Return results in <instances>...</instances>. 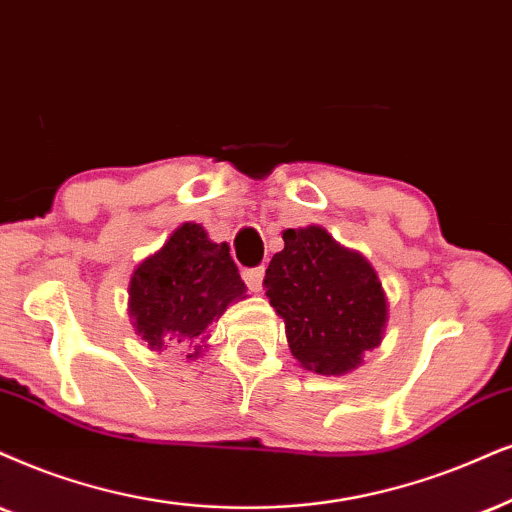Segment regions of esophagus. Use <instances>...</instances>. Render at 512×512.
Returning a JSON list of instances; mask_svg holds the SVG:
<instances>
[{"instance_id": "34e87169", "label": "esophagus", "mask_w": 512, "mask_h": 512, "mask_svg": "<svg viewBox=\"0 0 512 512\" xmlns=\"http://www.w3.org/2000/svg\"><path fill=\"white\" fill-rule=\"evenodd\" d=\"M243 281L248 283V288L252 293H262V281H264V267H255V269H245L243 271Z\"/></svg>"}]
</instances>
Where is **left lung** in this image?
Wrapping results in <instances>:
<instances>
[{
  "label": "left lung",
  "mask_w": 512,
  "mask_h": 512,
  "mask_svg": "<svg viewBox=\"0 0 512 512\" xmlns=\"http://www.w3.org/2000/svg\"><path fill=\"white\" fill-rule=\"evenodd\" d=\"M264 288L304 371L345 375L383 342L390 304L373 264L323 226L283 231Z\"/></svg>",
  "instance_id": "obj_1"
}]
</instances>
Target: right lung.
Returning a JSON list of instances; mask_svg holds the SVG:
<instances>
[{
  "instance_id": "add662e5",
  "label": "right lung",
  "mask_w": 512,
  "mask_h": 512,
  "mask_svg": "<svg viewBox=\"0 0 512 512\" xmlns=\"http://www.w3.org/2000/svg\"><path fill=\"white\" fill-rule=\"evenodd\" d=\"M245 290L229 245L210 241L200 224L184 222L132 271L127 312L148 347L186 349L193 361L203 357L215 321L243 300Z\"/></svg>"
}]
</instances>
